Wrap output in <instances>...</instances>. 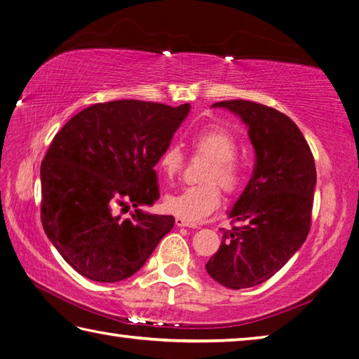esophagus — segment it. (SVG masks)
Returning a JSON list of instances; mask_svg holds the SVG:
<instances>
[{"label":"esophagus","instance_id":"obj_1","mask_svg":"<svg viewBox=\"0 0 359 359\" xmlns=\"http://www.w3.org/2000/svg\"><path fill=\"white\" fill-rule=\"evenodd\" d=\"M176 224H177V226H180V228H185V226H188V228H197L196 223H191V222H187V220H183V219H176Z\"/></svg>","mask_w":359,"mask_h":359}]
</instances>
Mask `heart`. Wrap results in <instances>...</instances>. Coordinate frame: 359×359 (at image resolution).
<instances>
[{
  "instance_id": "heart-1",
  "label": "heart",
  "mask_w": 359,
  "mask_h": 359,
  "mask_svg": "<svg viewBox=\"0 0 359 359\" xmlns=\"http://www.w3.org/2000/svg\"><path fill=\"white\" fill-rule=\"evenodd\" d=\"M196 154L211 161L208 166L202 187H188L165 197L166 211L188 222H200L212 214L222 202L220 189L234 194L245 180V163L237 157L238 140L231 131L222 127H203L189 139ZM185 156L179 145H168L161 157L159 168L166 179H174L182 171Z\"/></svg>"
}]
</instances>
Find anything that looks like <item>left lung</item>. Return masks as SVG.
Instances as JSON below:
<instances>
[{"mask_svg": "<svg viewBox=\"0 0 359 359\" xmlns=\"http://www.w3.org/2000/svg\"><path fill=\"white\" fill-rule=\"evenodd\" d=\"M212 107L226 108L248 125L255 165L229 212L241 226L223 229L206 271L224 287H252L277 273L309 234L315 161L295 122L275 108L243 99Z\"/></svg>", "mask_w": 359, "mask_h": 359, "instance_id": "obj_1", "label": "left lung"}]
</instances>
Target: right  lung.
I'll use <instances>...</instances> for the list:
<instances>
[{"instance_id":"add662e5","label":"right lung","mask_w":359,"mask_h":359,"mask_svg":"<svg viewBox=\"0 0 359 359\" xmlns=\"http://www.w3.org/2000/svg\"><path fill=\"white\" fill-rule=\"evenodd\" d=\"M189 104L122 101L87 107L56 133L41 163V222L72 268L99 283L131 277L172 229L147 214L161 197L154 166ZM137 211L121 219L119 209Z\"/></svg>"}]
</instances>
